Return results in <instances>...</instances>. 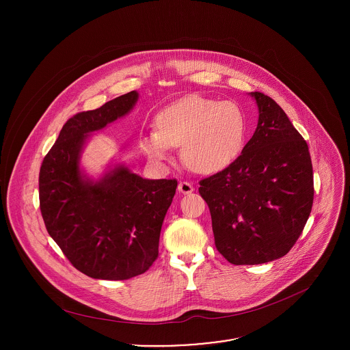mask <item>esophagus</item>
<instances>
[{"label":"esophagus","mask_w":350,"mask_h":350,"mask_svg":"<svg viewBox=\"0 0 350 350\" xmlns=\"http://www.w3.org/2000/svg\"><path fill=\"white\" fill-rule=\"evenodd\" d=\"M178 190H179V193H182V194H190V193L194 191V187H193L191 183H189V182H180V183L178 185Z\"/></svg>","instance_id":"1"}]
</instances>
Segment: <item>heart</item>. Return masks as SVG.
I'll use <instances>...</instances> for the list:
<instances>
[{"label": "heart", "instance_id": "b5f03b06", "mask_svg": "<svg viewBox=\"0 0 350 350\" xmlns=\"http://www.w3.org/2000/svg\"><path fill=\"white\" fill-rule=\"evenodd\" d=\"M157 131L142 136V148L152 161L170 159L171 147H182L185 163L194 171L211 174L230 165L247 137V116L233 100L200 96L167 106L156 117Z\"/></svg>", "mask_w": 350, "mask_h": 350}]
</instances>
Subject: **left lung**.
<instances>
[{
  "instance_id": "1",
  "label": "left lung",
  "mask_w": 350,
  "mask_h": 350,
  "mask_svg": "<svg viewBox=\"0 0 350 350\" xmlns=\"http://www.w3.org/2000/svg\"><path fill=\"white\" fill-rule=\"evenodd\" d=\"M257 128L241 154L200 182L218 252L234 265L283 257L311 213L312 164L307 143L271 97L250 93Z\"/></svg>"
}]
</instances>
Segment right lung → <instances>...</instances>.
<instances>
[{"mask_svg": "<svg viewBox=\"0 0 350 350\" xmlns=\"http://www.w3.org/2000/svg\"><path fill=\"white\" fill-rule=\"evenodd\" d=\"M139 100L131 92L71 117L46 154L39 174L47 232L82 273L126 280L144 273L159 254L161 225L176 179H144L116 164L94 180L81 168L92 133L126 116Z\"/></svg>", "mask_w": 350, "mask_h": 350, "instance_id": "right-lung-1", "label": "right lung"}]
</instances>
